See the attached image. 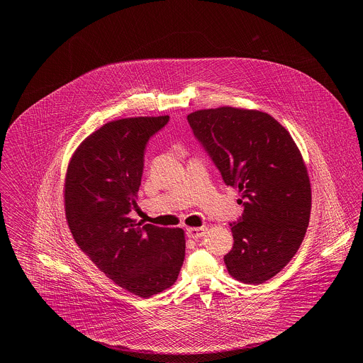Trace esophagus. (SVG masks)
Here are the masks:
<instances>
[{
  "label": "esophagus",
  "instance_id": "34e87169",
  "mask_svg": "<svg viewBox=\"0 0 363 363\" xmlns=\"http://www.w3.org/2000/svg\"><path fill=\"white\" fill-rule=\"evenodd\" d=\"M206 232H207V228H206V226H201V228H189V229L186 230L187 236L191 238V239H200V238H203V236L206 235Z\"/></svg>",
  "mask_w": 363,
  "mask_h": 363
}]
</instances>
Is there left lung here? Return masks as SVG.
I'll return each instance as SVG.
<instances>
[{"label":"left lung","mask_w":363,"mask_h":363,"mask_svg":"<svg viewBox=\"0 0 363 363\" xmlns=\"http://www.w3.org/2000/svg\"><path fill=\"white\" fill-rule=\"evenodd\" d=\"M187 120L245 208L230 223L235 242L223 257L226 268L240 282L262 284L292 259L306 235L311 190L302 155L291 134L259 110L225 106Z\"/></svg>","instance_id":"obj_1"}]
</instances>
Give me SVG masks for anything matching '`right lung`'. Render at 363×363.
Returning a JSON list of instances; mask_svg holds the SVG:
<instances>
[{
  "label": "right lung",
  "mask_w": 363,
  "mask_h": 363,
  "mask_svg": "<svg viewBox=\"0 0 363 363\" xmlns=\"http://www.w3.org/2000/svg\"><path fill=\"white\" fill-rule=\"evenodd\" d=\"M169 116L110 121L77 148L65 177V216L81 250L118 286L150 298L172 286L184 261V232L135 223L148 141Z\"/></svg>",
  "instance_id": "1"
}]
</instances>
